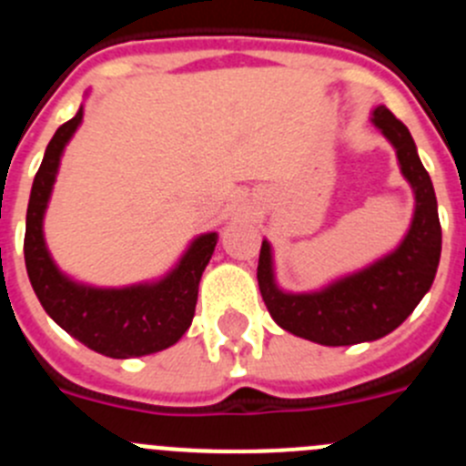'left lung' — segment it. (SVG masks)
Here are the masks:
<instances>
[{"instance_id":"8db88e82","label":"left lung","mask_w":466,"mask_h":466,"mask_svg":"<svg viewBox=\"0 0 466 466\" xmlns=\"http://www.w3.org/2000/svg\"><path fill=\"white\" fill-rule=\"evenodd\" d=\"M371 123L391 143L414 196V214L399 246L316 291H284L275 279L270 241H261L257 282L275 323L320 346H353L394 332L431 291L441 255V225L431 175L410 129L378 104Z\"/></svg>"}]
</instances>
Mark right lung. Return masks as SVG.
<instances>
[{
  "mask_svg": "<svg viewBox=\"0 0 466 466\" xmlns=\"http://www.w3.org/2000/svg\"><path fill=\"white\" fill-rule=\"evenodd\" d=\"M81 120L84 104L75 118L56 129L31 187L25 232L29 282L49 319L95 353L113 360L159 353L177 343L191 328L198 287L218 243V232H205L193 238L177 264L150 282L93 287L63 273L49 255L43 225L63 150L79 129Z\"/></svg>",
  "mask_w": 466,
  "mask_h": 466,
  "instance_id": "right-lung-1",
  "label": "right lung"
}]
</instances>
